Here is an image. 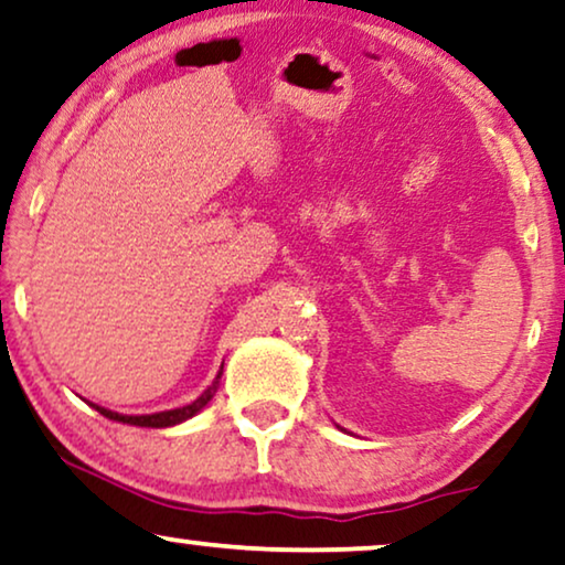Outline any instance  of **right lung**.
Returning a JSON list of instances; mask_svg holds the SVG:
<instances>
[{
    "label": "right lung",
    "instance_id": "add662e5",
    "mask_svg": "<svg viewBox=\"0 0 565 565\" xmlns=\"http://www.w3.org/2000/svg\"><path fill=\"white\" fill-rule=\"evenodd\" d=\"M220 380H222V372L216 374V380L209 385L204 393H201L199 397L191 405H183V408H172V411H162V413H152V416H124V413H113L108 408H100V405L93 403V408L97 413H103L105 418L110 420H118V424H131V426H145V428H168V426H175V424H183V420L193 418L195 413L204 411L206 403L212 401V397L216 395V387H220Z\"/></svg>",
    "mask_w": 565,
    "mask_h": 565
}]
</instances>
